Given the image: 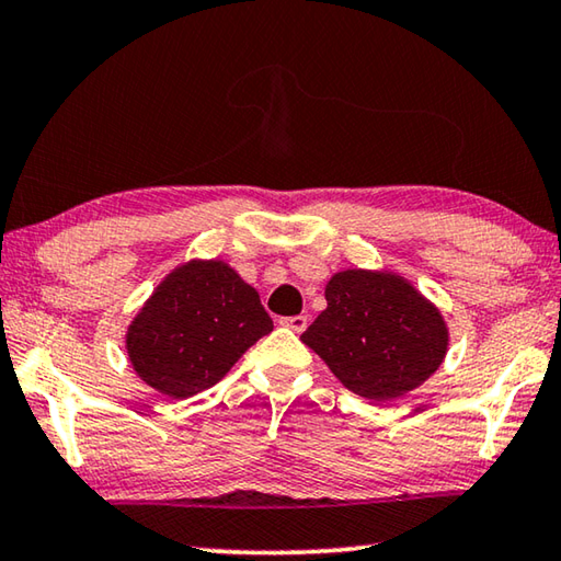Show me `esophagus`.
Masks as SVG:
<instances>
[{"instance_id":"1","label":"esophagus","mask_w":561,"mask_h":561,"mask_svg":"<svg viewBox=\"0 0 561 561\" xmlns=\"http://www.w3.org/2000/svg\"><path fill=\"white\" fill-rule=\"evenodd\" d=\"M282 324L287 327V329H291L294 334H301V331L307 329L309 319H307V317H301V314H297V317H287V319H282Z\"/></svg>"}]
</instances>
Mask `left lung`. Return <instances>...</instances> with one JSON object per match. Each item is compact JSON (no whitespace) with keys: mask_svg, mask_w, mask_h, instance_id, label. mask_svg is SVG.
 Returning a JSON list of instances; mask_svg holds the SVG:
<instances>
[{"mask_svg":"<svg viewBox=\"0 0 561 561\" xmlns=\"http://www.w3.org/2000/svg\"><path fill=\"white\" fill-rule=\"evenodd\" d=\"M301 341L348 391L391 401L438 371L448 351L440 311L388 272L346 270L327 284V309Z\"/></svg>","mask_w":561,"mask_h":561,"instance_id":"obj_1","label":"left lung"}]
</instances>
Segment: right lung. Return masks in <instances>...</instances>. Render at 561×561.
<instances>
[{
	"label": "right lung",
	"mask_w": 561,
	"mask_h": 561,
	"mask_svg": "<svg viewBox=\"0 0 561 561\" xmlns=\"http://www.w3.org/2000/svg\"><path fill=\"white\" fill-rule=\"evenodd\" d=\"M274 329L260 294L225 262H190L146 301L128 329V356L148 386L187 398L215 386Z\"/></svg>",
	"instance_id": "add662e5"
}]
</instances>
